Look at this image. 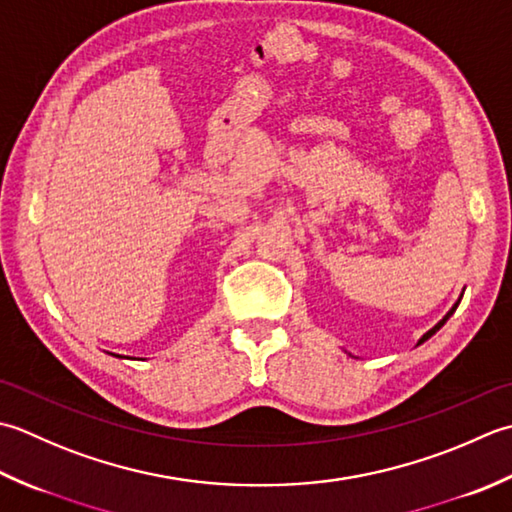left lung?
<instances>
[{
  "instance_id": "1",
  "label": "left lung",
  "mask_w": 512,
  "mask_h": 512,
  "mask_svg": "<svg viewBox=\"0 0 512 512\" xmlns=\"http://www.w3.org/2000/svg\"><path fill=\"white\" fill-rule=\"evenodd\" d=\"M460 300H462V296H460ZM460 300H457V302H455V305H453L451 309H448V314H446V316H444V318H442L440 322H437V325H435L433 329H429V331H426V333H424V336H422L420 340H417V344H422V342H426V340H429V338L433 336V333H435V331H440V329H442V325H444V322H446L448 318H451V316H453V311L457 309V305H460ZM349 356H351V353H349Z\"/></svg>"
}]
</instances>
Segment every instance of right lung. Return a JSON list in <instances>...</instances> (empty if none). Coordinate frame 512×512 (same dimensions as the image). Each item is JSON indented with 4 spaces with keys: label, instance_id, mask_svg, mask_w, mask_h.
I'll return each mask as SVG.
<instances>
[{
    "label": "right lung",
    "instance_id": "1",
    "mask_svg": "<svg viewBox=\"0 0 512 512\" xmlns=\"http://www.w3.org/2000/svg\"><path fill=\"white\" fill-rule=\"evenodd\" d=\"M112 356H114V353H112ZM119 358H121V356H119Z\"/></svg>",
    "mask_w": 512,
    "mask_h": 512
}]
</instances>
